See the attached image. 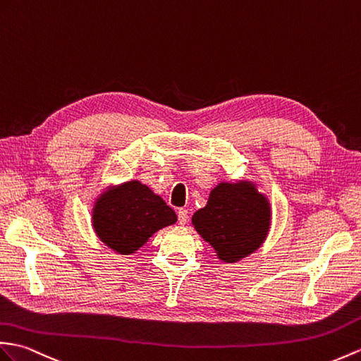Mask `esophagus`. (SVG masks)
<instances>
[{
  "mask_svg": "<svg viewBox=\"0 0 361 361\" xmlns=\"http://www.w3.org/2000/svg\"><path fill=\"white\" fill-rule=\"evenodd\" d=\"M189 221V212H188V209H178V223L181 224V226H184Z\"/></svg>",
  "mask_w": 361,
  "mask_h": 361,
  "instance_id": "esophagus-1",
  "label": "esophagus"
}]
</instances>
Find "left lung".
<instances>
[{
	"mask_svg": "<svg viewBox=\"0 0 361 361\" xmlns=\"http://www.w3.org/2000/svg\"><path fill=\"white\" fill-rule=\"evenodd\" d=\"M271 201L252 180L220 181L192 226L223 263H237L263 246L271 231Z\"/></svg>",
	"mask_w": 361,
	"mask_h": 361,
	"instance_id": "obj_1",
	"label": "left lung"
}]
</instances>
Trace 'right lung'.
<instances>
[{
    "instance_id": "add662e5",
    "label": "right lung",
    "mask_w": 361,
    "mask_h": 361,
    "mask_svg": "<svg viewBox=\"0 0 361 361\" xmlns=\"http://www.w3.org/2000/svg\"><path fill=\"white\" fill-rule=\"evenodd\" d=\"M90 211L95 235L120 255L135 254L154 233L177 223L173 209L138 180L102 189Z\"/></svg>"
}]
</instances>
